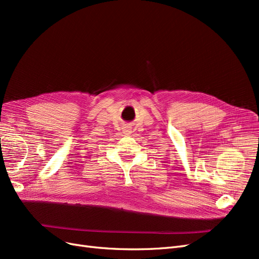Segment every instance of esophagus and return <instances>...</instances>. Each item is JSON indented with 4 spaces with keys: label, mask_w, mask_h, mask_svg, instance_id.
Returning a JSON list of instances; mask_svg holds the SVG:
<instances>
[{
    "label": "esophagus",
    "mask_w": 259,
    "mask_h": 259,
    "mask_svg": "<svg viewBox=\"0 0 259 259\" xmlns=\"http://www.w3.org/2000/svg\"><path fill=\"white\" fill-rule=\"evenodd\" d=\"M130 130H131V127H130V126H125L123 131H124V133H127V134H128V132H130Z\"/></svg>",
    "instance_id": "34e87169"
}]
</instances>
